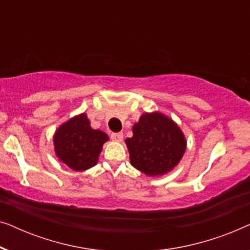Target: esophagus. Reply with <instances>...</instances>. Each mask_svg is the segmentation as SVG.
I'll return each mask as SVG.
<instances>
[{
    "label": "esophagus",
    "instance_id": "obj_1",
    "mask_svg": "<svg viewBox=\"0 0 250 250\" xmlns=\"http://www.w3.org/2000/svg\"><path fill=\"white\" fill-rule=\"evenodd\" d=\"M123 138H124L123 133H112V134H111V139L116 142H122Z\"/></svg>",
    "mask_w": 250,
    "mask_h": 250
}]
</instances>
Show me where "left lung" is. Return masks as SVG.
Instances as JSON below:
<instances>
[{"label":"left lung","instance_id":"obj_1","mask_svg":"<svg viewBox=\"0 0 250 250\" xmlns=\"http://www.w3.org/2000/svg\"><path fill=\"white\" fill-rule=\"evenodd\" d=\"M133 136L125 140L131 165L148 176L169 173L182 159L187 139L172 118L159 111L145 112L132 127Z\"/></svg>","mask_w":250,"mask_h":250}]
</instances>
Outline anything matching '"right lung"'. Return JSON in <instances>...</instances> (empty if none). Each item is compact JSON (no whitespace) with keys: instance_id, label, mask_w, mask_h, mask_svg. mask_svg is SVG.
I'll list each match as a JSON object with an SVG mask.
<instances>
[{"instance_id":"right-lung-1","label":"right lung","mask_w":250,"mask_h":250,"mask_svg":"<svg viewBox=\"0 0 250 250\" xmlns=\"http://www.w3.org/2000/svg\"><path fill=\"white\" fill-rule=\"evenodd\" d=\"M107 141V133L92 128L85 112L62 123L53 134L58 160L75 172H83L97 165L102 146Z\"/></svg>"}]
</instances>
